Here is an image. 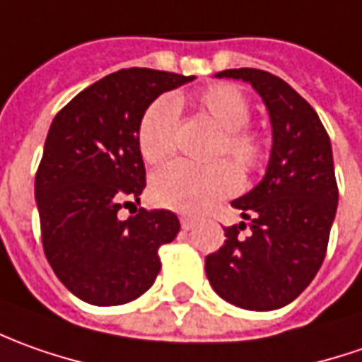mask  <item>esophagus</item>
<instances>
[{"label":"esophagus","mask_w":362,"mask_h":362,"mask_svg":"<svg viewBox=\"0 0 362 362\" xmlns=\"http://www.w3.org/2000/svg\"><path fill=\"white\" fill-rule=\"evenodd\" d=\"M180 222H182V228H184V230H192L194 226H196V220L188 218V216H182Z\"/></svg>","instance_id":"obj_1"}]
</instances>
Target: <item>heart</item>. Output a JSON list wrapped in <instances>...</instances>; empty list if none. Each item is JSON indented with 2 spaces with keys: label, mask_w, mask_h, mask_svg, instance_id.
Listing matches in <instances>:
<instances>
[{
  "label": "heart",
  "mask_w": 362,
  "mask_h": 362,
  "mask_svg": "<svg viewBox=\"0 0 362 362\" xmlns=\"http://www.w3.org/2000/svg\"><path fill=\"white\" fill-rule=\"evenodd\" d=\"M180 106L182 100L164 95L144 110L136 140L146 162L158 164L174 152ZM192 106L222 130V140L214 156H228L244 172H252L264 164L268 140L260 132L246 128L250 119V104L236 86H208L194 95ZM238 186V172L224 160L208 166L172 162L154 174L152 198L160 206L182 214H200L216 200L236 192Z\"/></svg>",
  "instance_id": "obj_1"
}]
</instances>
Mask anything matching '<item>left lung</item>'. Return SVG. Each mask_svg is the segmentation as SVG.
Masks as SVG:
<instances>
[{
	"label": "left lung",
	"mask_w": 362,
	"mask_h": 362,
	"mask_svg": "<svg viewBox=\"0 0 362 362\" xmlns=\"http://www.w3.org/2000/svg\"><path fill=\"white\" fill-rule=\"evenodd\" d=\"M216 78L250 83L272 126L264 178L232 206L248 220L224 228L220 250L206 256V276L226 303L274 310L293 303L317 276L339 204L332 148L318 114L281 78L255 68Z\"/></svg>",
	"instance_id": "left-lung-1"
}]
</instances>
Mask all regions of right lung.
Here are the masks:
<instances>
[{
	"mask_svg": "<svg viewBox=\"0 0 362 362\" xmlns=\"http://www.w3.org/2000/svg\"><path fill=\"white\" fill-rule=\"evenodd\" d=\"M194 76L150 68L114 71L62 107L49 126L35 174V202L49 267L69 293L98 306L126 305L160 272L158 248L180 232L170 210L140 204L146 168L138 124L158 95Z\"/></svg>",
	"mask_w": 362,
	"mask_h": 362,
	"instance_id": "1",
	"label": "right lung"
}]
</instances>
